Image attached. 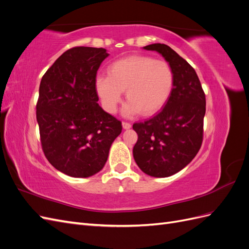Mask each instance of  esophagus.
I'll list each match as a JSON object with an SVG mask.
<instances>
[{"instance_id": "34e87169", "label": "esophagus", "mask_w": 249, "mask_h": 249, "mask_svg": "<svg viewBox=\"0 0 249 249\" xmlns=\"http://www.w3.org/2000/svg\"><path fill=\"white\" fill-rule=\"evenodd\" d=\"M132 126V124H130V123H126V122H123V127L124 130H127V129H130V127Z\"/></svg>"}]
</instances>
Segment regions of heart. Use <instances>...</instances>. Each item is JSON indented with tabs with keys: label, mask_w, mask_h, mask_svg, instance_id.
I'll use <instances>...</instances> for the list:
<instances>
[{
	"label": "heart",
	"mask_w": 249,
	"mask_h": 249,
	"mask_svg": "<svg viewBox=\"0 0 249 249\" xmlns=\"http://www.w3.org/2000/svg\"><path fill=\"white\" fill-rule=\"evenodd\" d=\"M108 76H97L95 91L103 107L114 113L122 102L123 91L129 101L124 108L125 116H148L159 111L167 102L175 82L171 66L164 60L133 55L118 59L108 66Z\"/></svg>",
	"instance_id": "b5f03b06"
}]
</instances>
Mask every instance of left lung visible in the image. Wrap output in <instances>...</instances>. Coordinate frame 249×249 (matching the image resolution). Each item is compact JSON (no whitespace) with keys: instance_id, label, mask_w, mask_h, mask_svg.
Returning a JSON list of instances; mask_svg holds the SVG:
<instances>
[{"instance_id":"1","label":"left lung","mask_w":249,"mask_h":249,"mask_svg":"<svg viewBox=\"0 0 249 249\" xmlns=\"http://www.w3.org/2000/svg\"><path fill=\"white\" fill-rule=\"evenodd\" d=\"M143 49L160 53L171 66L175 82L164 108L133 124L138 134L133 156L146 175L166 178L187 166L200 149L206 94L193 67L177 52L163 43Z\"/></svg>"}]
</instances>
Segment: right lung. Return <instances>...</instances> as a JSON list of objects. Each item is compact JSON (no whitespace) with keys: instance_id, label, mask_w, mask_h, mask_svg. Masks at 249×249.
I'll return each instance as SVG.
<instances>
[{"instance_id":"add662e5","label":"right lung","mask_w":249,"mask_h":249,"mask_svg":"<svg viewBox=\"0 0 249 249\" xmlns=\"http://www.w3.org/2000/svg\"><path fill=\"white\" fill-rule=\"evenodd\" d=\"M109 56L103 48L74 47L43 74L36 104L40 142L48 161L73 178L103 169L122 122L97 104L94 82Z\"/></svg>"}]
</instances>
